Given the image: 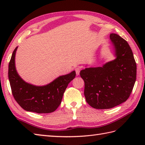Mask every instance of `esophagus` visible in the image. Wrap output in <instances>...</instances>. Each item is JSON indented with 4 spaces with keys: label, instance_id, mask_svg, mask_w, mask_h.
Segmentation results:
<instances>
[{
    "label": "esophagus",
    "instance_id": "1",
    "mask_svg": "<svg viewBox=\"0 0 145 145\" xmlns=\"http://www.w3.org/2000/svg\"><path fill=\"white\" fill-rule=\"evenodd\" d=\"M80 70H81L80 67H76V68H75V72H76V75H78L80 74Z\"/></svg>",
    "mask_w": 145,
    "mask_h": 145
}]
</instances>
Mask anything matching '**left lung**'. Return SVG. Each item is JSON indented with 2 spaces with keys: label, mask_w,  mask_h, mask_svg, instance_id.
<instances>
[{
  "label": "left lung",
  "mask_w": 145,
  "mask_h": 145,
  "mask_svg": "<svg viewBox=\"0 0 145 145\" xmlns=\"http://www.w3.org/2000/svg\"><path fill=\"white\" fill-rule=\"evenodd\" d=\"M110 38L115 49L116 59L102 67L87 68L80 75L85 82L87 102L96 109H109L130 97L137 78V64L131 49L116 33Z\"/></svg>",
  "instance_id": "8db88e82"
}]
</instances>
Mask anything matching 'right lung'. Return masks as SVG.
<instances>
[{"label":"right lung","mask_w":145,"mask_h":145,"mask_svg":"<svg viewBox=\"0 0 145 145\" xmlns=\"http://www.w3.org/2000/svg\"><path fill=\"white\" fill-rule=\"evenodd\" d=\"M15 48L8 65V79L14 99L24 110L37 113L54 112L61 103L65 91L69 83L75 77V71L60 76L50 84L37 87L22 79L15 69Z\"/></svg>","instance_id":"obj_1"}]
</instances>
